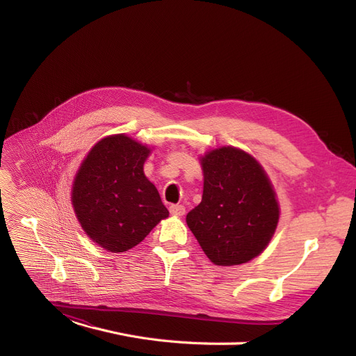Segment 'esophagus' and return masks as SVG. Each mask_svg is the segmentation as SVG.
<instances>
[{
  "label": "esophagus",
  "mask_w": 356,
  "mask_h": 356,
  "mask_svg": "<svg viewBox=\"0 0 356 356\" xmlns=\"http://www.w3.org/2000/svg\"><path fill=\"white\" fill-rule=\"evenodd\" d=\"M169 212L172 215H175V217H182V215L186 213V208H184V204H170Z\"/></svg>",
  "instance_id": "1"
}]
</instances>
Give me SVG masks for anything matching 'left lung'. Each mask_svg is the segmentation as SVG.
Masks as SVG:
<instances>
[{"instance_id": "1", "label": "left lung", "mask_w": 356, "mask_h": 356, "mask_svg": "<svg viewBox=\"0 0 356 356\" xmlns=\"http://www.w3.org/2000/svg\"><path fill=\"white\" fill-rule=\"evenodd\" d=\"M203 196L187 213L188 229L217 266H238L260 255L275 234L279 203L261 165L234 147L200 157Z\"/></svg>"}]
</instances>
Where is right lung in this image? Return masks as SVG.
Returning <instances> with one entry per match:
<instances>
[{"instance_id":"right-lung-1","label":"right lung","mask_w":356,"mask_h":356,"mask_svg":"<svg viewBox=\"0 0 356 356\" xmlns=\"http://www.w3.org/2000/svg\"><path fill=\"white\" fill-rule=\"evenodd\" d=\"M149 152L123 134L106 136L92 147L74 178V212L89 238L106 251L131 250L168 218L157 188L144 175Z\"/></svg>"}]
</instances>
